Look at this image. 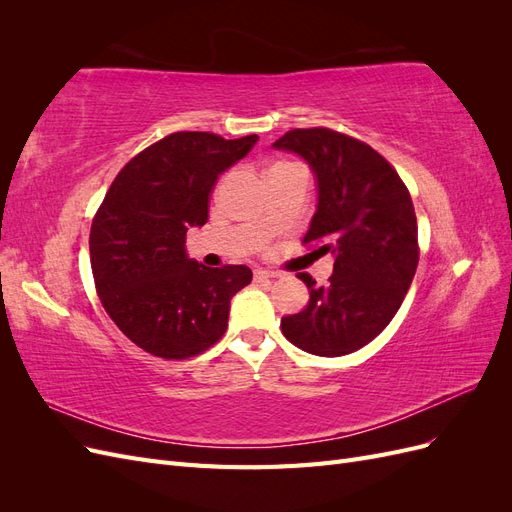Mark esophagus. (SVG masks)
Wrapping results in <instances>:
<instances>
[{
  "label": "esophagus",
  "mask_w": 512,
  "mask_h": 512,
  "mask_svg": "<svg viewBox=\"0 0 512 512\" xmlns=\"http://www.w3.org/2000/svg\"><path fill=\"white\" fill-rule=\"evenodd\" d=\"M280 273H275V271H269V269H262V267H258V269H254V280L256 282H265V280H273V277H277Z\"/></svg>",
  "instance_id": "34e87169"
}]
</instances>
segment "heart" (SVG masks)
<instances>
[{
  "mask_svg": "<svg viewBox=\"0 0 512 512\" xmlns=\"http://www.w3.org/2000/svg\"><path fill=\"white\" fill-rule=\"evenodd\" d=\"M294 170H305L301 164H297V162H286V160H277V162H273L269 168H267V181L271 179V177H277V175H282V173H294ZM267 222H262V226H265Z\"/></svg>",
  "mask_w": 512,
  "mask_h": 512,
  "instance_id": "b5f03b06",
  "label": "heart"
}]
</instances>
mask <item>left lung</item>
I'll use <instances>...</instances> for the list:
<instances>
[{
    "label": "left lung",
    "instance_id": "1",
    "mask_svg": "<svg viewBox=\"0 0 512 512\" xmlns=\"http://www.w3.org/2000/svg\"><path fill=\"white\" fill-rule=\"evenodd\" d=\"M273 147L314 168L318 209L303 245L335 256L329 286L299 273L309 303L282 318V333L309 354H350L386 329L412 284L421 247L410 192L376 149L331 128H294Z\"/></svg>",
    "mask_w": 512,
    "mask_h": 512
}]
</instances>
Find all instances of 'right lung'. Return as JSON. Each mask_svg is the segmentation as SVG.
<instances>
[{"mask_svg": "<svg viewBox=\"0 0 512 512\" xmlns=\"http://www.w3.org/2000/svg\"><path fill=\"white\" fill-rule=\"evenodd\" d=\"M256 141V134L235 141L168 134L119 170L98 207L89 232L96 292L119 331L145 352L183 361L226 333L232 294L252 282V271L190 260L185 232L207 224L215 181Z\"/></svg>", "mask_w": 512, "mask_h": 512, "instance_id": "add662e5", "label": "right lung"}]
</instances>
